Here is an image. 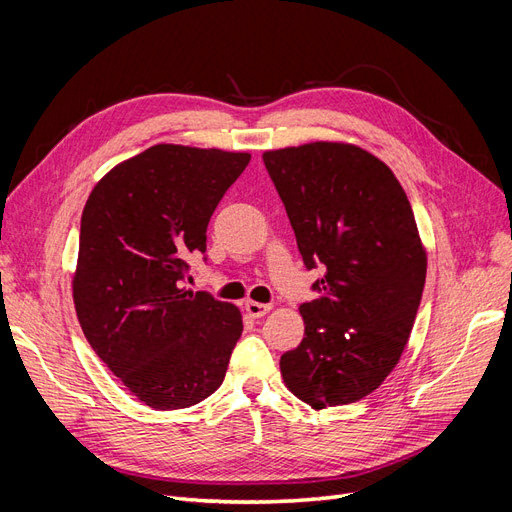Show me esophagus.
<instances>
[{"label":"esophagus","instance_id":"esophagus-1","mask_svg":"<svg viewBox=\"0 0 512 512\" xmlns=\"http://www.w3.org/2000/svg\"><path fill=\"white\" fill-rule=\"evenodd\" d=\"M245 312L250 314L252 318H262V316L271 312V305L258 303V301H245Z\"/></svg>","mask_w":512,"mask_h":512}]
</instances>
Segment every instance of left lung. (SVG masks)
<instances>
[{"label": "left lung", "mask_w": 512, "mask_h": 512, "mask_svg": "<svg viewBox=\"0 0 512 512\" xmlns=\"http://www.w3.org/2000/svg\"><path fill=\"white\" fill-rule=\"evenodd\" d=\"M320 297L303 303V342L282 354L288 389L320 410L376 391L421 305L427 254L393 170L346 143L262 153Z\"/></svg>", "instance_id": "8db88e82"}]
</instances>
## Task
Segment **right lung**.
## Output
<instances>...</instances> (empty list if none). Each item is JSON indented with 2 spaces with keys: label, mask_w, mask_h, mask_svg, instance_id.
<instances>
[{
  "label": "right lung",
  "mask_w": 512,
  "mask_h": 512,
  "mask_svg": "<svg viewBox=\"0 0 512 512\" xmlns=\"http://www.w3.org/2000/svg\"><path fill=\"white\" fill-rule=\"evenodd\" d=\"M250 153L153 145L91 190L72 280L89 346L156 410L190 408L224 382L243 320L209 292L185 290L190 256Z\"/></svg>",
  "instance_id": "add662e5"
}]
</instances>
